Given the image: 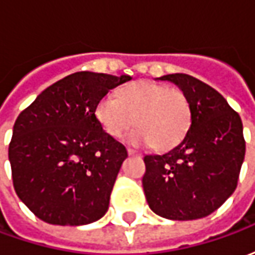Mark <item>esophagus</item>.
I'll return each instance as SVG.
<instances>
[{
  "instance_id": "esophagus-1",
  "label": "esophagus",
  "mask_w": 255,
  "mask_h": 255,
  "mask_svg": "<svg viewBox=\"0 0 255 255\" xmlns=\"http://www.w3.org/2000/svg\"><path fill=\"white\" fill-rule=\"evenodd\" d=\"M127 151H128V154H129V155H135V157H142V155L139 154V153H136L135 150L129 149V147H128V149H127Z\"/></svg>"
}]
</instances>
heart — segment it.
I'll list each match as a JSON object with an SVG mask.
<instances>
[{
	"label": "heart",
	"mask_w": 255,
	"mask_h": 255,
	"mask_svg": "<svg viewBox=\"0 0 255 255\" xmlns=\"http://www.w3.org/2000/svg\"><path fill=\"white\" fill-rule=\"evenodd\" d=\"M95 117L108 135L126 136L135 146L153 144L166 150L176 146L191 126V104L184 91L166 84L140 80L119 90L117 98L105 95L95 106Z\"/></svg>",
	"instance_id": "b5f03b06"
}]
</instances>
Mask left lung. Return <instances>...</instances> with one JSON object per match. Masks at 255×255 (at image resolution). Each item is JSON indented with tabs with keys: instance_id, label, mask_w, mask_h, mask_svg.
<instances>
[{
	"instance_id": "obj_1",
	"label": "left lung",
	"mask_w": 255,
	"mask_h": 255,
	"mask_svg": "<svg viewBox=\"0 0 255 255\" xmlns=\"http://www.w3.org/2000/svg\"><path fill=\"white\" fill-rule=\"evenodd\" d=\"M177 84L191 104V126L176 147L144 155L150 209L169 220L206 217L232 195L246 153L243 126L223 95L186 73L160 78Z\"/></svg>"
}]
</instances>
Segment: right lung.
<instances>
[{
    "label": "right lung",
    "instance_id": "right-lung-1",
    "mask_svg": "<svg viewBox=\"0 0 255 255\" xmlns=\"http://www.w3.org/2000/svg\"><path fill=\"white\" fill-rule=\"evenodd\" d=\"M131 76L76 72L58 80L20 113L9 143L17 197L38 219L84 225L109 208L124 144L108 135L95 106Z\"/></svg>",
    "mask_w": 255,
    "mask_h": 255
}]
</instances>
